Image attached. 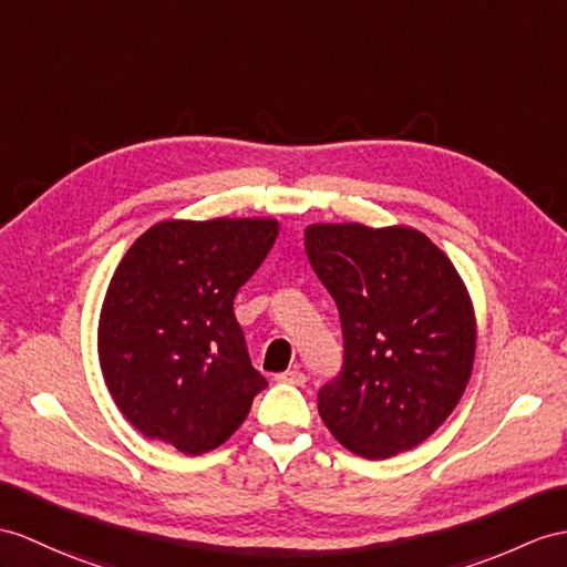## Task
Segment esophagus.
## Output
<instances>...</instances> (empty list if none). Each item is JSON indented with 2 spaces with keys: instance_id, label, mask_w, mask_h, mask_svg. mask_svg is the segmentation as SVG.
<instances>
[{
  "instance_id": "1",
  "label": "esophagus",
  "mask_w": 567,
  "mask_h": 567,
  "mask_svg": "<svg viewBox=\"0 0 567 567\" xmlns=\"http://www.w3.org/2000/svg\"><path fill=\"white\" fill-rule=\"evenodd\" d=\"M276 380L286 382V384H296V388H302V384L308 382L306 372H300V370H286V372H281V375H276Z\"/></svg>"
}]
</instances>
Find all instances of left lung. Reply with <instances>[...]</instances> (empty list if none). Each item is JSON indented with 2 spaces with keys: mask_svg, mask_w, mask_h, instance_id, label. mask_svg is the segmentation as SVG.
I'll return each mask as SVG.
<instances>
[{
  "mask_svg": "<svg viewBox=\"0 0 567 567\" xmlns=\"http://www.w3.org/2000/svg\"><path fill=\"white\" fill-rule=\"evenodd\" d=\"M306 252L343 334L339 375L317 392L329 433L365 460L421 445L457 406L474 365V312L457 269L404 226L317 224Z\"/></svg>",
  "mask_w": 567,
  "mask_h": 567,
  "instance_id": "8db88e82",
  "label": "left lung"
}]
</instances>
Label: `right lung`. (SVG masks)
<instances>
[{"mask_svg": "<svg viewBox=\"0 0 567 567\" xmlns=\"http://www.w3.org/2000/svg\"><path fill=\"white\" fill-rule=\"evenodd\" d=\"M279 236L271 218L163 220L107 286L99 327L110 394L136 431L185 454L218 447L267 388L233 312Z\"/></svg>", "mask_w": 567, "mask_h": 567, "instance_id": "1", "label": "right lung"}]
</instances>
